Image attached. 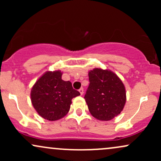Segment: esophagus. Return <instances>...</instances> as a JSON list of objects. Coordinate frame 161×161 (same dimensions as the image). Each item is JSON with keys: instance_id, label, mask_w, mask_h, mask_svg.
<instances>
[{"instance_id": "1", "label": "esophagus", "mask_w": 161, "mask_h": 161, "mask_svg": "<svg viewBox=\"0 0 161 161\" xmlns=\"http://www.w3.org/2000/svg\"><path fill=\"white\" fill-rule=\"evenodd\" d=\"M79 92H80V94H81V95H83V93H84V89H83V88H81L79 90Z\"/></svg>"}]
</instances>
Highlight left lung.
Instances as JSON below:
<instances>
[{"label": "left lung", "mask_w": 161, "mask_h": 161, "mask_svg": "<svg viewBox=\"0 0 161 161\" xmlns=\"http://www.w3.org/2000/svg\"><path fill=\"white\" fill-rule=\"evenodd\" d=\"M88 78L90 83L84 98L92 115L104 121L119 115L126 100L120 79L110 70L98 68L91 70Z\"/></svg>", "instance_id": "obj_1"}]
</instances>
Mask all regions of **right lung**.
Returning <instances> with one entry per match:
<instances>
[{"instance_id":"right-lung-1","label":"right lung","mask_w":161,"mask_h":161,"mask_svg":"<svg viewBox=\"0 0 161 161\" xmlns=\"http://www.w3.org/2000/svg\"><path fill=\"white\" fill-rule=\"evenodd\" d=\"M60 71L47 72L31 91L32 104L38 114L47 120L60 119L69 112L72 99L80 93L69 81L61 79Z\"/></svg>"}]
</instances>
